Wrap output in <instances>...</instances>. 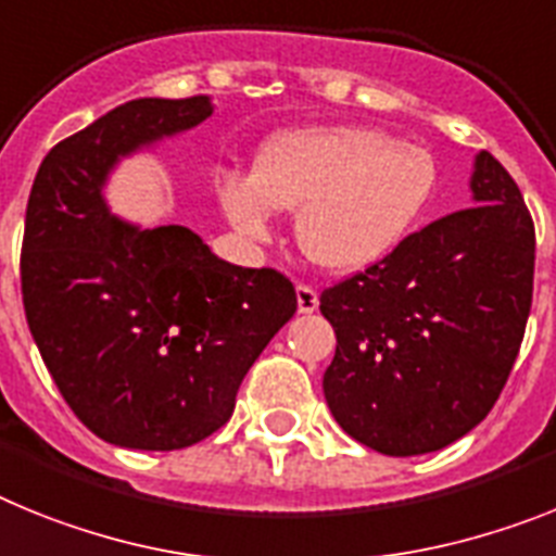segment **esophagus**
Returning <instances> with one entry per match:
<instances>
[{
	"mask_svg": "<svg viewBox=\"0 0 556 556\" xmlns=\"http://www.w3.org/2000/svg\"><path fill=\"white\" fill-rule=\"evenodd\" d=\"M296 307L299 313H316L318 311V293L313 291L311 285H299L296 288Z\"/></svg>",
	"mask_w": 556,
	"mask_h": 556,
	"instance_id": "1",
	"label": "esophagus"
}]
</instances>
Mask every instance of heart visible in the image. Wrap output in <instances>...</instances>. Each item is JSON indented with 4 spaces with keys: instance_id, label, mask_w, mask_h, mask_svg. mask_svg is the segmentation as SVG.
<instances>
[{
    "instance_id": "1",
    "label": "heart",
    "mask_w": 556,
    "mask_h": 556,
    "mask_svg": "<svg viewBox=\"0 0 556 556\" xmlns=\"http://www.w3.org/2000/svg\"><path fill=\"white\" fill-rule=\"evenodd\" d=\"M433 153L371 125H313L260 144L251 176L220 173L231 229L271 235L274 210L299 212V249L330 274H358L403 243L437 192Z\"/></svg>"
}]
</instances>
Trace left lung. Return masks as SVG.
I'll use <instances>...</instances> for the list:
<instances>
[{
  "instance_id": "1",
  "label": "left lung",
  "mask_w": 556,
  "mask_h": 556,
  "mask_svg": "<svg viewBox=\"0 0 556 556\" xmlns=\"http://www.w3.org/2000/svg\"><path fill=\"white\" fill-rule=\"evenodd\" d=\"M532 279L523 195L498 159L476 153L467 210L321 293L338 338L321 383L336 422L386 456H422L470 433L518 358Z\"/></svg>"
}]
</instances>
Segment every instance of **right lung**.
<instances>
[{
  "label": "right lung",
  "mask_w": 556,
  "mask_h": 556,
  "mask_svg": "<svg viewBox=\"0 0 556 556\" xmlns=\"http://www.w3.org/2000/svg\"><path fill=\"white\" fill-rule=\"evenodd\" d=\"M210 98H139L58 142L22 245L27 325L77 419L131 451H178L235 412L245 371L296 313L271 268L220 260L187 226H139L105 201L123 159L181 137Z\"/></svg>",
  "instance_id": "1"
}]
</instances>
